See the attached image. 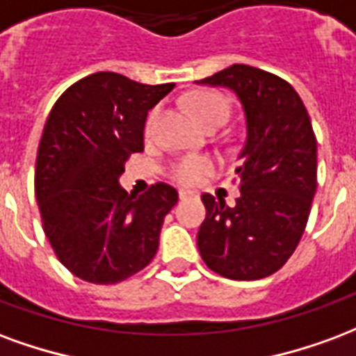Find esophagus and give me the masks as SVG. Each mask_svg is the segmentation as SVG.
Returning <instances> with one entry per match:
<instances>
[{
	"label": "esophagus",
	"instance_id": "34e87169",
	"mask_svg": "<svg viewBox=\"0 0 356 356\" xmlns=\"http://www.w3.org/2000/svg\"><path fill=\"white\" fill-rule=\"evenodd\" d=\"M178 195H180V199H188V197H191L193 193L188 191V189H180V191H178Z\"/></svg>",
	"mask_w": 356,
	"mask_h": 356
}]
</instances>
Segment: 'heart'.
<instances>
[{
    "mask_svg": "<svg viewBox=\"0 0 356 356\" xmlns=\"http://www.w3.org/2000/svg\"><path fill=\"white\" fill-rule=\"evenodd\" d=\"M189 106L195 113V118L209 127L214 121H227L229 118V100L220 92L214 90H199L189 98ZM157 118V110H153L147 118L146 129L149 131ZM216 170V163L207 157V155H184L180 159L172 161L167 168L168 178L181 184V186H195L199 181H203L207 176H210Z\"/></svg>",
    "mask_w": 356,
    "mask_h": 356,
    "instance_id": "obj_1",
    "label": "heart"
}]
</instances>
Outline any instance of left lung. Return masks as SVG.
I'll return each instance as SVG.
<instances>
[{"label": "left lung", "mask_w": 356, "mask_h": 356, "mask_svg": "<svg viewBox=\"0 0 356 356\" xmlns=\"http://www.w3.org/2000/svg\"><path fill=\"white\" fill-rule=\"evenodd\" d=\"M237 92L246 113V142L237 168L235 207L203 193L207 218L197 246L209 269L233 281L279 271L294 254L316 189V138L294 87L266 70L233 64L199 79Z\"/></svg>", "instance_id": "left-lung-1"}]
</instances>
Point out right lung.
<instances>
[{
	"label": "right lung",
	"mask_w": 356,
	"mask_h": 356,
	"mask_svg": "<svg viewBox=\"0 0 356 356\" xmlns=\"http://www.w3.org/2000/svg\"><path fill=\"white\" fill-rule=\"evenodd\" d=\"M172 89L96 72L64 90L47 118L33 189L56 258L81 281H127L157 254L178 191L157 181L132 197L118 180L132 153L144 152L147 111Z\"/></svg>",
	"instance_id": "obj_1"
}]
</instances>
